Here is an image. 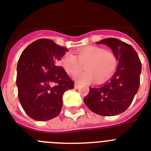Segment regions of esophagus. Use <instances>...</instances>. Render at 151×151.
I'll list each match as a JSON object with an SVG mask.
<instances>
[{
  "mask_svg": "<svg viewBox=\"0 0 151 151\" xmlns=\"http://www.w3.org/2000/svg\"><path fill=\"white\" fill-rule=\"evenodd\" d=\"M79 87H80V84H78V83H77V82H75V83H74V88L77 89V88H78Z\"/></svg>",
  "mask_w": 151,
  "mask_h": 151,
  "instance_id": "obj_1",
  "label": "esophagus"
}]
</instances>
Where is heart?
<instances>
[{
  "label": "heart",
  "instance_id": "1",
  "mask_svg": "<svg viewBox=\"0 0 151 151\" xmlns=\"http://www.w3.org/2000/svg\"><path fill=\"white\" fill-rule=\"evenodd\" d=\"M75 53V56L70 52L66 53L60 63L70 74L77 73L84 65L86 71L73 76L81 83H90L95 78L98 82L104 81L113 74L118 64L115 52L99 46H85L77 50Z\"/></svg>",
  "mask_w": 151,
  "mask_h": 151
}]
</instances>
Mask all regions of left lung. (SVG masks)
Returning a JSON list of instances; mask_svg holds the SVG:
<instances>
[{
  "mask_svg": "<svg viewBox=\"0 0 151 151\" xmlns=\"http://www.w3.org/2000/svg\"><path fill=\"white\" fill-rule=\"evenodd\" d=\"M97 43L109 46L117 56L119 65L110 81L101 86L90 88L84 101L98 115L116 116L128 109L138 91L141 62L133 46L118 39L107 38Z\"/></svg>",
  "mask_w": 151,
  "mask_h": 151,
  "instance_id": "1",
  "label": "left lung"
}]
</instances>
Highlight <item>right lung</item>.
I'll return each mask as SVG.
<instances>
[{
    "mask_svg": "<svg viewBox=\"0 0 151 151\" xmlns=\"http://www.w3.org/2000/svg\"><path fill=\"white\" fill-rule=\"evenodd\" d=\"M68 50L47 39L32 42L21 54L16 84L25 113L36 121H47L60 112L63 95L74 82L57 65Z\"/></svg>",
    "mask_w": 151,
    "mask_h": 151,
    "instance_id": "1",
    "label": "right lung"
}]
</instances>
